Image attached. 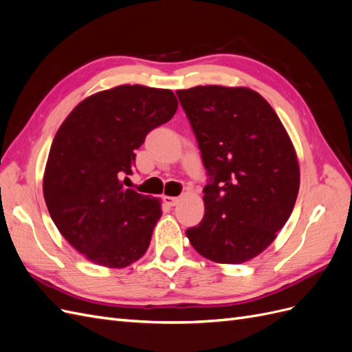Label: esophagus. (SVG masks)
Instances as JSON below:
<instances>
[{"label": "esophagus", "instance_id": "1", "mask_svg": "<svg viewBox=\"0 0 352 352\" xmlns=\"http://www.w3.org/2000/svg\"><path fill=\"white\" fill-rule=\"evenodd\" d=\"M179 197H164V202H166V204L167 206H170V207H173V206H176L177 204V202H179Z\"/></svg>", "mask_w": 352, "mask_h": 352}]
</instances>
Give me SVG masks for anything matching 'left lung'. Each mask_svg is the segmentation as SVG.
Instances as JSON below:
<instances>
[{"instance_id": "left-lung-1", "label": "left lung", "mask_w": 352, "mask_h": 352, "mask_svg": "<svg viewBox=\"0 0 352 352\" xmlns=\"http://www.w3.org/2000/svg\"><path fill=\"white\" fill-rule=\"evenodd\" d=\"M176 94L211 176L204 219L186 236L214 263L250 261L294 210L300 190L294 144L272 105L250 88L199 85Z\"/></svg>"}]
</instances>
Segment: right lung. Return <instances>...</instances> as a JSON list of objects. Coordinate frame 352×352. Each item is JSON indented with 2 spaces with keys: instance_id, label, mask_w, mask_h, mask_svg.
I'll return each mask as SVG.
<instances>
[{
  "instance_id": "right-lung-1",
  "label": "right lung",
  "mask_w": 352,
  "mask_h": 352,
  "mask_svg": "<svg viewBox=\"0 0 352 352\" xmlns=\"http://www.w3.org/2000/svg\"><path fill=\"white\" fill-rule=\"evenodd\" d=\"M176 110L170 89L119 85L80 101L58 127L44 198L61 235L91 263L123 269L150 247L162 201L126 189L122 177L132 175L146 133Z\"/></svg>"
}]
</instances>
